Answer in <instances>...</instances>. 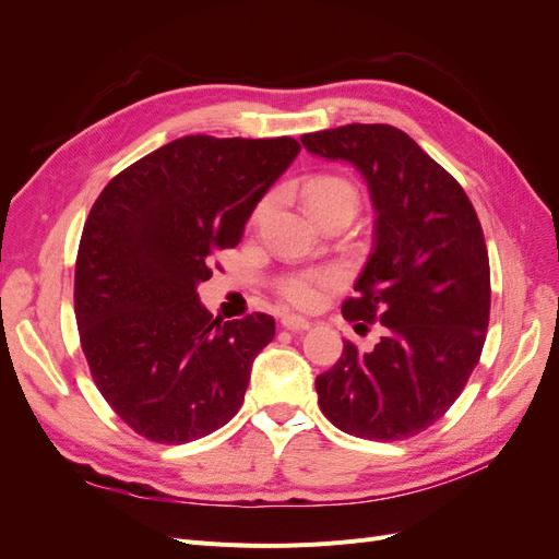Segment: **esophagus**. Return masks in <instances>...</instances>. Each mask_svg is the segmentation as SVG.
Here are the masks:
<instances>
[{
  "label": "esophagus",
  "instance_id": "esophagus-1",
  "mask_svg": "<svg viewBox=\"0 0 559 559\" xmlns=\"http://www.w3.org/2000/svg\"><path fill=\"white\" fill-rule=\"evenodd\" d=\"M282 326L289 329V331H308L310 329V321L296 317V314H284L282 317Z\"/></svg>",
  "mask_w": 559,
  "mask_h": 559
}]
</instances>
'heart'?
Instances as JSON below:
<instances>
[{
  "label": "heart",
  "instance_id": "obj_1",
  "mask_svg": "<svg viewBox=\"0 0 559 559\" xmlns=\"http://www.w3.org/2000/svg\"><path fill=\"white\" fill-rule=\"evenodd\" d=\"M302 195H306V205L310 214L321 222L335 212L357 214L359 210V189L349 179L341 175H319L312 177L306 186H302ZM273 198H263L257 210H253V222H261L265 212L270 210ZM335 273H302L286 277L280 284V294L286 302H292L296 308H314L324 294L337 284Z\"/></svg>",
  "mask_w": 559,
  "mask_h": 559
}]
</instances>
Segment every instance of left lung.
I'll return each mask as SVG.
<instances>
[{
	"label": "left lung",
	"mask_w": 559,
	"mask_h": 559,
	"mask_svg": "<svg viewBox=\"0 0 559 559\" xmlns=\"http://www.w3.org/2000/svg\"><path fill=\"white\" fill-rule=\"evenodd\" d=\"M310 154L352 163L376 207L373 253L343 302L347 321H380V343L317 376L321 413L368 441H401L441 419L478 366L489 324V259L456 179L394 126L302 134Z\"/></svg>",
	"instance_id": "obj_1"
}]
</instances>
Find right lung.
Listing matches in <instances>:
<instances>
[{
    "label": "right lung",
    "instance_id": "add662e5",
    "mask_svg": "<svg viewBox=\"0 0 559 559\" xmlns=\"http://www.w3.org/2000/svg\"><path fill=\"white\" fill-rule=\"evenodd\" d=\"M298 151L294 138L189 134L126 167L95 200L74 273L81 349L99 394L146 441L191 443L240 411L275 319H214L198 284Z\"/></svg>",
    "mask_w": 559,
    "mask_h": 559
}]
</instances>
